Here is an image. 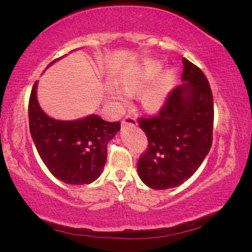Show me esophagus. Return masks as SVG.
<instances>
[{
    "label": "esophagus",
    "mask_w": 252,
    "mask_h": 252,
    "mask_svg": "<svg viewBox=\"0 0 252 252\" xmlns=\"http://www.w3.org/2000/svg\"><path fill=\"white\" fill-rule=\"evenodd\" d=\"M136 118L135 117H133V116H130V115H127L125 118H123V120H122V124L123 125H132V126H134V125H136Z\"/></svg>",
    "instance_id": "1"
}]
</instances>
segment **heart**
I'll list each match as a JSON object with an SVG mask.
<instances>
[{
	"label": "heart",
	"instance_id": "b5f03b06",
	"mask_svg": "<svg viewBox=\"0 0 252 252\" xmlns=\"http://www.w3.org/2000/svg\"><path fill=\"white\" fill-rule=\"evenodd\" d=\"M159 70V64L148 63L134 74H129L124 77L122 80H120V85H122L123 89L127 93V94H132V93L142 88L143 86L149 84L154 78H156V75L158 74ZM171 80V73L164 74L163 77H160L157 81H155L153 85L149 86V87L142 93V95H141V101H142L144 108L148 110H157L163 105L165 98H166L167 96V93L170 91ZM112 96L113 98L119 103H123L126 98V95L120 91L113 92Z\"/></svg>",
	"mask_w": 252,
	"mask_h": 252
}]
</instances>
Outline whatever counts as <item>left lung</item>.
Masks as SVG:
<instances>
[{"instance_id": "1", "label": "left lung", "mask_w": 252, "mask_h": 252, "mask_svg": "<svg viewBox=\"0 0 252 252\" xmlns=\"http://www.w3.org/2000/svg\"><path fill=\"white\" fill-rule=\"evenodd\" d=\"M181 84L172 89L155 116L139 118L148 149L137 161V172L153 189L177 187L201 166L212 144L213 96L199 67L182 58Z\"/></svg>"}]
</instances>
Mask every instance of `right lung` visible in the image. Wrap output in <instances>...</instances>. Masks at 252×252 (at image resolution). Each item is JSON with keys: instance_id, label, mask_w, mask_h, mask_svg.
I'll list each match as a JSON object with an SVG mask.
<instances>
[{"instance_id": "right-lung-1", "label": "right lung", "mask_w": 252, "mask_h": 252, "mask_svg": "<svg viewBox=\"0 0 252 252\" xmlns=\"http://www.w3.org/2000/svg\"><path fill=\"white\" fill-rule=\"evenodd\" d=\"M36 86L37 81L30 95L29 120L41 159L51 174L65 184L95 181L106 163V146L119 132L120 123L105 122L96 115L74 122L50 118L37 103Z\"/></svg>"}]
</instances>
